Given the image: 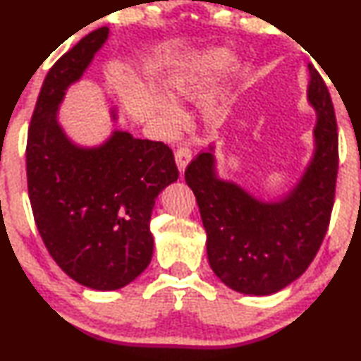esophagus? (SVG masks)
I'll list each match as a JSON object with an SVG mask.
<instances>
[{
	"mask_svg": "<svg viewBox=\"0 0 361 361\" xmlns=\"http://www.w3.org/2000/svg\"><path fill=\"white\" fill-rule=\"evenodd\" d=\"M190 159H192V151L189 149V147L182 146L176 151V164H177V167H179L180 174L185 171V167L190 162Z\"/></svg>",
	"mask_w": 361,
	"mask_h": 361,
	"instance_id": "esophagus-1",
	"label": "esophagus"
}]
</instances>
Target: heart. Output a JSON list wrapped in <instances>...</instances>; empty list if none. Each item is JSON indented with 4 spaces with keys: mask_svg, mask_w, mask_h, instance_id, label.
I'll return each instance as SVG.
<instances>
[{
    "mask_svg": "<svg viewBox=\"0 0 361 361\" xmlns=\"http://www.w3.org/2000/svg\"><path fill=\"white\" fill-rule=\"evenodd\" d=\"M233 66L235 56L225 49L207 51L197 56L194 61L182 67L172 77L171 88L176 95L187 98V100H199L219 80V77L224 75ZM156 111L166 131L176 133L184 125V113L167 98H157Z\"/></svg>",
    "mask_w": 361,
    "mask_h": 361,
    "instance_id": "heart-1",
    "label": "heart"
}]
</instances>
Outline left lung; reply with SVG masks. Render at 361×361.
I'll return each instance as SVG.
<instances>
[{"mask_svg": "<svg viewBox=\"0 0 361 361\" xmlns=\"http://www.w3.org/2000/svg\"><path fill=\"white\" fill-rule=\"evenodd\" d=\"M307 102L317 115L314 152L284 195L266 200L221 179L214 145L185 169L207 231L210 268L236 293L269 295L284 289L309 268L322 245L334 207L338 135L327 85L312 66Z\"/></svg>", "mask_w": 361, "mask_h": 361, "instance_id": "left-lung-1", "label": "left lung"}]
</instances>
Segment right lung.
I'll use <instances>...</instances> for the list:
<instances>
[{
	"label": "right lung",
	"instance_id": "obj_1",
	"mask_svg": "<svg viewBox=\"0 0 361 361\" xmlns=\"http://www.w3.org/2000/svg\"><path fill=\"white\" fill-rule=\"evenodd\" d=\"M100 27L59 59L44 78L27 131V190L44 245L66 274L97 290L125 288L147 268L157 195L177 180L161 141L113 130L98 146L71 140L59 120L66 93L108 41ZM113 121L118 110L111 108Z\"/></svg>",
	"mask_w": 361,
	"mask_h": 361
}]
</instances>
